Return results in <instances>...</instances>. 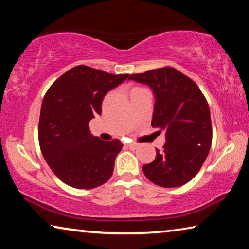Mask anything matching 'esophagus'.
I'll return each instance as SVG.
<instances>
[{"label":"esophagus","mask_w":249,"mask_h":249,"mask_svg":"<svg viewBox=\"0 0 249 249\" xmlns=\"http://www.w3.org/2000/svg\"><path fill=\"white\" fill-rule=\"evenodd\" d=\"M127 146L129 147V148H132V149H136L137 147H138V145L137 144H134V142H130V144H128Z\"/></svg>","instance_id":"obj_1"}]
</instances>
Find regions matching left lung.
<instances>
[{"label":"left lung","mask_w":249,"mask_h":249,"mask_svg":"<svg viewBox=\"0 0 249 249\" xmlns=\"http://www.w3.org/2000/svg\"><path fill=\"white\" fill-rule=\"evenodd\" d=\"M155 94L151 126L166 132V144L153 162L142 166L146 178L162 188L183 185L195 178L212 144L210 107L196 83L172 67L130 74Z\"/></svg>","instance_id":"8db88e82"}]
</instances>
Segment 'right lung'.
Returning <instances> with one entry per match:
<instances>
[{
    "mask_svg": "<svg viewBox=\"0 0 249 249\" xmlns=\"http://www.w3.org/2000/svg\"><path fill=\"white\" fill-rule=\"evenodd\" d=\"M127 77L81 65L60 75L46 92L38 124L39 146L62 182L88 190L111 178L123 144L92 136L88 124L102 113L104 95Z\"/></svg>",
    "mask_w": 249,
    "mask_h": 249,
    "instance_id": "right-lung-1",
    "label": "right lung"
}]
</instances>
